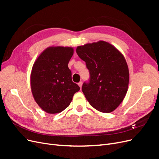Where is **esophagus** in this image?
I'll use <instances>...</instances> for the list:
<instances>
[{
	"instance_id": "obj_1",
	"label": "esophagus",
	"mask_w": 159,
	"mask_h": 159,
	"mask_svg": "<svg viewBox=\"0 0 159 159\" xmlns=\"http://www.w3.org/2000/svg\"><path fill=\"white\" fill-rule=\"evenodd\" d=\"M82 82H81V81H80V83H78V85L80 86V88L81 89V87H82Z\"/></svg>"
}]
</instances>
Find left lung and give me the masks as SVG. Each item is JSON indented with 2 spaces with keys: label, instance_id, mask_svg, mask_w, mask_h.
Masks as SVG:
<instances>
[{
  "label": "left lung",
  "instance_id": "8db88e82",
  "mask_svg": "<svg viewBox=\"0 0 159 159\" xmlns=\"http://www.w3.org/2000/svg\"><path fill=\"white\" fill-rule=\"evenodd\" d=\"M76 52L89 70V82L82 85L86 99L100 112L113 111L128 90L129 71L124 56L103 40L78 46Z\"/></svg>",
  "mask_w": 159,
  "mask_h": 159
}]
</instances>
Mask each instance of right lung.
<instances>
[{
    "instance_id": "add662e5",
    "label": "right lung",
    "mask_w": 159,
    "mask_h": 159,
    "mask_svg": "<svg viewBox=\"0 0 159 159\" xmlns=\"http://www.w3.org/2000/svg\"><path fill=\"white\" fill-rule=\"evenodd\" d=\"M72 47L50 46L37 57L30 74V87L36 103L50 114L68 107L80 88L71 80L68 63L74 54Z\"/></svg>"
}]
</instances>
